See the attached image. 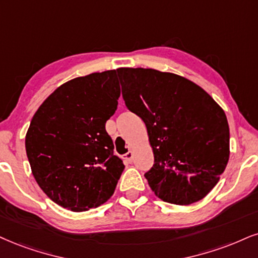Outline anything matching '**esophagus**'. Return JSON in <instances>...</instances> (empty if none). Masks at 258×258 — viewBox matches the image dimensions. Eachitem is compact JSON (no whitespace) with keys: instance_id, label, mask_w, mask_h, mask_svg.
<instances>
[{"instance_id":"1","label":"esophagus","mask_w":258,"mask_h":258,"mask_svg":"<svg viewBox=\"0 0 258 258\" xmlns=\"http://www.w3.org/2000/svg\"><path fill=\"white\" fill-rule=\"evenodd\" d=\"M133 158H134V153L133 152H128V153H125L124 155H122V159L125 163H132L133 161Z\"/></svg>"}]
</instances>
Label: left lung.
Masks as SVG:
<instances>
[{
  "label": "left lung",
  "mask_w": 258,
  "mask_h": 258,
  "mask_svg": "<svg viewBox=\"0 0 258 258\" xmlns=\"http://www.w3.org/2000/svg\"><path fill=\"white\" fill-rule=\"evenodd\" d=\"M117 73L126 107L145 122L153 148L154 165L145 173L151 189L173 205L202 200L230 158L224 110L183 76L145 68Z\"/></svg>",
  "instance_id": "8db88e82"
}]
</instances>
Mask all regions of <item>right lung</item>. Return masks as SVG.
<instances>
[{"instance_id": "1", "label": "right lung", "mask_w": 258, "mask_h": 258, "mask_svg": "<svg viewBox=\"0 0 258 258\" xmlns=\"http://www.w3.org/2000/svg\"><path fill=\"white\" fill-rule=\"evenodd\" d=\"M119 95L117 71L93 73L59 86L34 113L25 140L32 173L63 208L88 211L112 196L124 165L105 123Z\"/></svg>"}]
</instances>
